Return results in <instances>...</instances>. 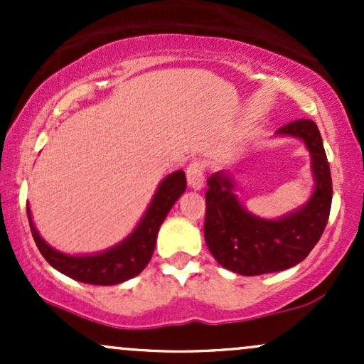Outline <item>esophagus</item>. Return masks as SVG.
Returning a JSON list of instances; mask_svg holds the SVG:
<instances>
[{
  "instance_id": "obj_1",
  "label": "esophagus",
  "mask_w": 364,
  "mask_h": 364,
  "mask_svg": "<svg viewBox=\"0 0 364 364\" xmlns=\"http://www.w3.org/2000/svg\"><path fill=\"white\" fill-rule=\"evenodd\" d=\"M186 181L191 190H202L203 181H205V174H203V166L200 162H191L186 168Z\"/></svg>"
}]
</instances>
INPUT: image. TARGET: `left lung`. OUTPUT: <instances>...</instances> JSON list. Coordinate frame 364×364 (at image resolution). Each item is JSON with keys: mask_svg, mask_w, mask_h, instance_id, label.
I'll list each match as a JSON object with an SVG mask.
<instances>
[{"mask_svg": "<svg viewBox=\"0 0 364 364\" xmlns=\"http://www.w3.org/2000/svg\"><path fill=\"white\" fill-rule=\"evenodd\" d=\"M306 145L315 188L308 202L277 219L252 214L236 195L231 174L219 171L208 178L205 193V243L224 269L241 275L281 272L308 257L323 235L332 205V178L318 127L298 119L275 132Z\"/></svg>", "mask_w": 364, "mask_h": 364, "instance_id": "8db88e82", "label": "left lung"}]
</instances>
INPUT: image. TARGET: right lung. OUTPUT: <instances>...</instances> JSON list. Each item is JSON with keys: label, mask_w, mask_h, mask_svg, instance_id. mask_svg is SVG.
<instances>
[{"label": "right lung", "mask_w": 364, "mask_h": 364, "mask_svg": "<svg viewBox=\"0 0 364 364\" xmlns=\"http://www.w3.org/2000/svg\"><path fill=\"white\" fill-rule=\"evenodd\" d=\"M186 190V176L183 171H174L159 183L152 202L136 228L119 241L118 245L90 255H68L58 252L44 241L32 220V212L27 203V217L31 224L32 236L48 263L58 272L68 275L78 282L94 284V286H114L128 279L136 277L147 267L156 248L157 232L166 215L173 208L178 198Z\"/></svg>", "instance_id": "obj_1"}]
</instances>
